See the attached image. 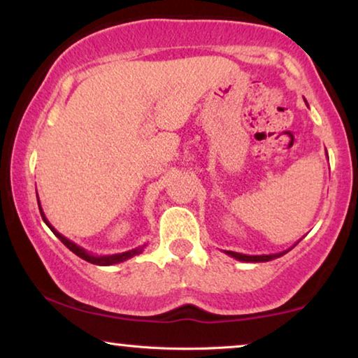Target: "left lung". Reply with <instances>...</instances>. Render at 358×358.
I'll return each mask as SVG.
<instances>
[{
	"label": "left lung",
	"instance_id": "1",
	"mask_svg": "<svg viewBox=\"0 0 358 358\" xmlns=\"http://www.w3.org/2000/svg\"><path fill=\"white\" fill-rule=\"evenodd\" d=\"M291 250V248H289ZM282 251V252H275V255H261V256H250V255H241V252H234V251H225V255H229L230 257H235V259L243 261V262H267L272 259H277V257L287 255L289 251Z\"/></svg>",
	"mask_w": 358,
	"mask_h": 358
}]
</instances>
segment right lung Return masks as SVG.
<instances>
[{"label": "right lung", "instance_id": "obj_1", "mask_svg": "<svg viewBox=\"0 0 358 358\" xmlns=\"http://www.w3.org/2000/svg\"><path fill=\"white\" fill-rule=\"evenodd\" d=\"M36 198H38V194H36ZM38 208H40V213H41L43 221H45L48 227L52 230V234L56 235L57 238H59L60 241H62V243H64L65 246H67V248H69L71 252H75V255L78 256V257H81V259H85V261H87V262H91V264H96V266H113V264H120V262H123V261H126V259H131V257L136 256V255H141V252L144 251V248H145V245H144V246H139V248H136V250H129V251H124V252H118V255L94 256V255H91V252H87L85 248H81V246L73 243V241H71V240H69L67 236H64L62 234H59L57 230L52 227L51 222H49L48 219H46L45 213H43L40 198H38Z\"/></svg>", "mask_w": 358, "mask_h": 358}]
</instances>
